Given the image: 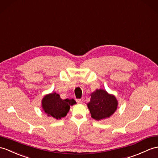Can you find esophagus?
<instances>
[{
	"instance_id": "obj_1",
	"label": "esophagus",
	"mask_w": 158,
	"mask_h": 158,
	"mask_svg": "<svg viewBox=\"0 0 158 158\" xmlns=\"http://www.w3.org/2000/svg\"><path fill=\"white\" fill-rule=\"evenodd\" d=\"M76 101L78 104H82L83 102V99H77V100Z\"/></svg>"
}]
</instances>
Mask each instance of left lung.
Wrapping results in <instances>:
<instances>
[{
	"mask_svg": "<svg viewBox=\"0 0 158 158\" xmlns=\"http://www.w3.org/2000/svg\"><path fill=\"white\" fill-rule=\"evenodd\" d=\"M118 106L116 98L104 89H97L91 95L87 104L91 117L96 120L104 119L112 115Z\"/></svg>",
	"mask_w": 158,
	"mask_h": 158,
	"instance_id": "8db88e82",
	"label": "left lung"
}]
</instances>
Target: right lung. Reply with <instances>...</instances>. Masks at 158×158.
Listing matches in <instances>:
<instances>
[{
  "label": "right lung",
  "instance_id": "add662e5",
  "mask_svg": "<svg viewBox=\"0 0 158 158\" xmlns=\"http://www.w3.org/2000/svg\"><path fill=\"white\" fill-rule=\"evenodd\" d=\"M76 104L73 99L62 100L60 95L52 93L46 96L42 100V108L44 111L48 116L56 119L63 118L70 110V106Z\"/></svg>",
  "mask_w": 158,
  "mask_h": 158
}]
</instances>
